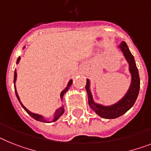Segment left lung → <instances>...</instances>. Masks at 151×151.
Listing matches in <instances>:
<instances>
[{
	"mask_svg": "<svg viewBox=\"0 0 151 151\" xmlns=\"http://www.w3.org/2000/svg\"><path fill=\"white\" fill-rule=\"evenodd\" d=\"M118 47L123 53L126 60L127 61L129 73L131 74V83L124 96L117 103L111 106H103L95 103L90 91V82L89 79H86V89L88 94L89 106L96 114L104 119H115L127 113L135 103L140 91V76L134 56L125 42H122Z\"/></svg>",
	"mask_w": 151,
	"mask_h": 151,
	"instance_id": "8db88e82",
	"label": "left lung"
}]
</instances>
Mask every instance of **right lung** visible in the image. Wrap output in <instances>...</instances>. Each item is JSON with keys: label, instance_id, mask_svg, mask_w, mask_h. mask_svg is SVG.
Segmentation results:
<instances>
[{"label": "right lung", "instance_id": "add662e5", "mask_svg": "<svg viewBox=\"0 0 151 151\" xmlns=\"http://www.w3.org/2000/svg\"><path fill=\"white\" fill-rule=\"evenodd\" d=\"M23 48H24V47ZM20 59H21V57H18V58H17V62H16L17 64H18V63H19ZM16 80H17V72H16V69H15V70H14V84H15ZM72 84H73V80L71 79V80L69 81V82H68V85H67L66 88H65V89L64 90L62 91V93H61V94H60L61 99H63V96H64L65 93H66L67 91H68V89H69V87H70L71 86H72ZM14 90H15L16 96H17V99H18V101H19V103H21V105H22V106L23 107V109H24V110H25V111L27 112V113H28V114H29V115L31 116H32V118H33V119H36V120H38V121L43 122V123H51V122H55V121H56V120H57V119H58V118L60 117L61 116H62V114H63V113H64V107H63V106H62L59 107L58 109H56L55 113V114H54V119H52V121H48V119H45V118L44 116H42V115H39V114H37V113H32V112L29 111V110H28V109H27V108H26V107L24 106L23 104H22V102H21V100H20L19 96H18V94H17V90H16L15 85H14Z\"/></svg>", "mask_w": 151, "mask_h": 151}]
</instances>
